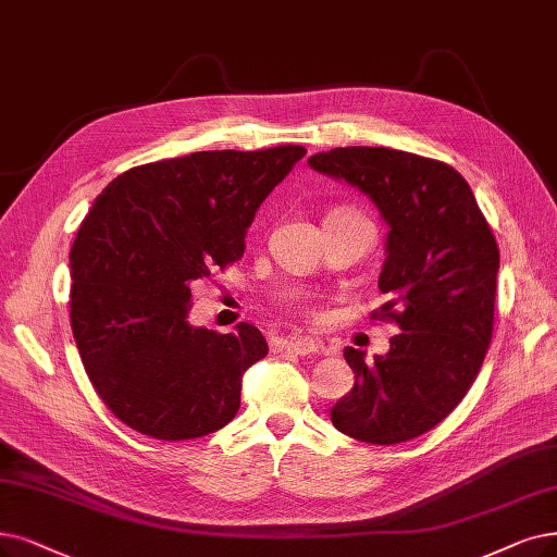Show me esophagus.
I'll use <instances>...</instances> for the list:
<instances>
[{
	"label": "esophagus",
	"mask_w": 557,
	"mask_h": 557,
	"mask_svg": "<svg viewBox=\"0 0 557 557\" xmlns=\"http://www.w3.org/2000/svg\"><path fill=\"white\" fill-rule=\"evenodd\" d=\"M276 351H293L299 356H308L320 351V343L315 338H281L274 343Z\"/></svg>",
	"instance_id": "esophagus-1"
}]
</instances>
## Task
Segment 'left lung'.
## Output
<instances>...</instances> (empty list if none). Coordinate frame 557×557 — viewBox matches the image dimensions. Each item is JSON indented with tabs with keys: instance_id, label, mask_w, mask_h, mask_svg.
<instances>
[{
	"instance_id": "8db88e82",
	"label": "left lung",
	"mask_w": 557,
	"mask_h": 557,
	"mask_svg": "<svg viewBox=\"0 0 557 557\" xmlns=\"http://www.w3.org/2000/svg\"><path fill=\"white\" fill-rule=\"evenodd\" d=\"M310 169L366 191L391 226L370 320L395 322L391 351L363 361L347 347L354 388L333 405L338 432L393 446L434 430L461 403L494 333L498 244L475 196L450 164L416 152L347 146Z\"/></svg>"
}]
</instances>
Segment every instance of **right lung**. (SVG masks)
<instances>
[{"mask_svg":"<svg viewBox=\"0 0 557 557\" xmlns=\"http://www.w3.org/2000/svg\"><path fill=\"white\" fill-rule=\"evenodd\" d=\"M304 154L285 144L141 164L84 216L71 326L88 380L129 430L187 441L235 418L242 374L270 349L249 322L235 333L191 326L189 285L244 256L256 210Z\"/></svg>","mask_w":557,"mask_h":557,"instance_id":"1","label":"right lung"}]
</instances>
